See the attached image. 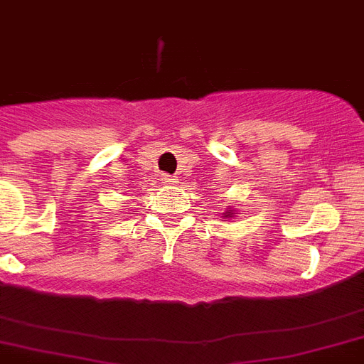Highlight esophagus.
I'll list each match as a JSON object with an SVG mask.
<instances>
[{
  "label": "esophagus",
  "mask_w": 364,
  "mask_h": 364,
  "mask_svg": "<svg viewBox=\"0 0 364 364\" xmlns=\"http://www.w3.org/2000/svg\"><path fill=\"white\" fill-rule=\"evenodd\" d=\"M161 181L164 183V185H168V186H172V185H176V179L172 178V176H166V173H163V176H161Z\"/></svg>",
  "instance_id": "34e87169"
}]
</instances>
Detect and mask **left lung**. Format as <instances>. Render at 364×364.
<instances>
[{
	"instance_id": "8db88e82",
	"label": "left lung",
	"mask_w": 364,
	"mask_h": 364,
	"mask_svg": "<svg viewBox=\"0 0 364 364\" xmlns=\"http://www.w3.org/2000/svg\"><path fill=\"white\" fill-rule=\"evenodd\" d=\"M232 216V213H225V218H230Z\"/></svg>"
}]
</instances>
